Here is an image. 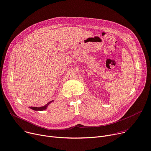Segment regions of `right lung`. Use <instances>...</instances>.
Segmentation results:
<instances>
[{"label":"right lung","mask_w":151,"mask_h":151,"mask_svg":"<svg viewBox=\"0 0 151 151\" xmlns=\"http://www.w3.org/2000/svg\"><path fill=\"white\" fill-rule=\"evenodd\" d=\"M53 102V101H50L49 102H48L46 105H45L43 106H40V107L29 106V108L32 109H33V110H34V111H44V110L46 109L47 108V106H48V105H49L50 103H52V102Z\"/></svg>","instance_id":"obj_1"}]
</instances>
